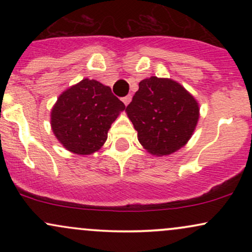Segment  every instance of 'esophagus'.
I'll return each instance as SVG.
<instances>
[{
    "label": "esophagus",
    "mask_w": 252,
    "mask_h": 252,
    "mask_svg": "<svg viewBox=\"0 0 252 252\" xmlns=\"http://www.w3.org/2000/svg\"><path fill=\"white\" fill-rule=\"evenodd\" d=\"M122 102L126 104V105H128V104L131 102V94H128V96H126V97H123L122 98Z\"/></svg>",
    "instance_id": "1"
}]
</instances>
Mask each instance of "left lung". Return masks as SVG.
<instances>
[{"mask_svg": "<svg viewBox=\"0 0 252 252\" xmlns=\"http://www.w3.org/2000/svg\"><path fill=\"white\" fill-rule=\"evenodd\" d=\"M126 111L143 148L158 156L169 155L184 147L199 120L195 98L168 78L141 80Z\"/></svg>", "mask_w": 252, "mask_h": 252, "instance_id": "1", "label": "left lung"}]
</instances>
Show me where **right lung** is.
Wrapping results in <instances>:
<instances>
[{"label": "right lung", "mask_w": 252, "mask_h": 252, "mask_svg": "<svg viewBox=\"0 0 252 252\" xmlns=\"http://www.w3.org/2000/svg\"><path fill=\"white\" fill-rule=\"evenodd\" d=\"M124 109L109 86L85 78L58 98L51 111L52 130L67 150L90 155L105 143L110 126Z\"/></svg>", "instance_id": "1"}]
</instances>
